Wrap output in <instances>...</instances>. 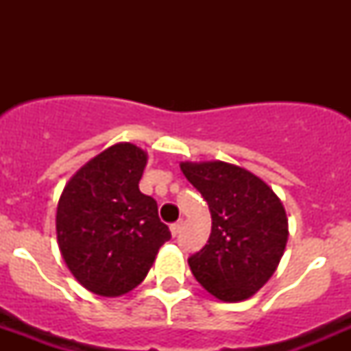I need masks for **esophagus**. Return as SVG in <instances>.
Masks as SVG:
<instances>
[{"mask_svg": "<svg viewBox=\"0 0 351 351\" xmlns=\"http://www.w3.org/2000/svg\"><path fill=\"white\" fill-rule=\"evenodd\" d=\"M182 226H183V221H178V222H175V224H171L169 231H171L173 238H176V236L180 234V231H182Z\"/></svg>", "mask_w": 351, "mask_h": 351, "instance_id": "obj_1", "label": "esophagus"}]
</instances>
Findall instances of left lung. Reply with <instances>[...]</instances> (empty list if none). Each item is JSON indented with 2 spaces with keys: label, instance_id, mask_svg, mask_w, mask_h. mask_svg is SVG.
Instances as JSON below:
<instances>
[{
  "label": "left lung",
  "instance_id": "left-lung-1",
  "mask_svg": "<svg viewBox=\"0 0 351 351\" xmlns=\"http://www.w3.org/2000/svg\"><path fill=\"white\" fill-rule=\"evenodd\" d=\"M212 215L207 244L189 258L190 270L208 293L239 302L258 292L277 270L289 238L280 198L261 178L224 161L180 165Z\"/></svg>",
  "mask_w": 351,
  "mask_h": 351
}]
</instances>
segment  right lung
Returning a JSON list of instances; mask_svg holds the SVG:
<instances>
[{
  "label": "right lung",
  "instance_id": "right-lung-1",
  "mask_svg": "<svg viewBox=\"0 0 351 351\" xmlns=\"http://www.w3.org/2000/svg\"><path fill=\"white\" fill-rule=\"evenodd\" d=\"M146 162L134 144L110 146L74 173L59 198V250L74 278L97 295L136 289L171 238L154 198L139 190Z\"/></svg>",
  "mask_w": 351,
  "mask_h": 351
}]
</instances>
